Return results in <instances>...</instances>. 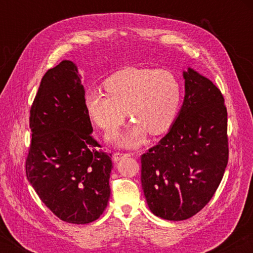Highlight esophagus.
Segmentation results:
<instances>
[{"mask_svg": "<svg viewBox=\"0 0 253 253\" xmlns=\"http://www.w3.org/2000/svg\"><path fill=\"white\" fill-rule=\"evenodd\" d=\"M126 156H130V154H128V153H121V152H116V153L114 154L113 158H114V161H115V162H118V161H121L123 157H126Z\"/></svg>", "mask_w": 253, "mask_h": 253, "instance_id": "obj_1", "label": "esophagus"}]
</instances>
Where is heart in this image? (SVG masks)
Listing matches in <instances>:
<instances>
[{
	"instance_id": "1",
	"label": "heart",
	"mask_w": 253,
	"mask_h": 253,
	"mask_svg": "<svg viewBox=\"0 0 253 253\" xmlns=\"http://www.w3.org/2000/svg\"><path fill=\"white\" fill-rule=\"evenodd\" d=\"M107 92L90 90L84 105L89 116L107 132L122 125L128 115L134 121L124 134L114 137L122 146L137 147L148 131L157 135L168 130L181 104V84L169 70L126 68L105 81Z\"/></svg>"
}]
</instances>
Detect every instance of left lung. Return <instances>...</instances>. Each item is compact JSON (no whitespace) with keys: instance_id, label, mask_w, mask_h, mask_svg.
Instances as JSON below:
<instances>
[{"instance_id":"left-lung-1","label":"left lung","mask_w":253,"mask_h":253,"mask_svg":"<svg viewBox=\"0 0 253 253\" xmlns=\"http://www.w3.org/2000/svg\"><path fill=\"white\" fill-rule=\"evenodd\" d=\"M178 116L160 143L142 155L148 208L164 220L190 219L207 205L228 165V113L220 89L187 68Z\"/></svg>"}]
</instances>
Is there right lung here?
I'll return each mask as SVG.
<instances>
[{
    "mask_svg": "<svg viewBox=\"0 0 253 253\" xmlns=\"http://www.w3.org/2000/svg\"><path fill=\"white\" fill-rule=\"evenodd\" d=\"M28 181L45 207L74 224L96 221L110 196V154L98 151L77 66L63 60L45 72L30 109Z\"/></svg>",
    "mask_w": 253,
    "mask_h": 253,
    "instance_id": "obj_1",
    "label": "right lung"
}]
</instances>
